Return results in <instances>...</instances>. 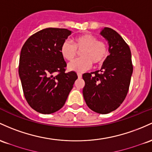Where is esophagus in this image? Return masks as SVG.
<instances>
[{"mask_svg": "<svg viewBox=\"0 0 152 152\" xmlns=\"http://www.w3.org/2000/svg\"><path fill=\"white\" fill-rule=\"evenodd\" d=\"M77 75H78V77H79V79H81V78L82 77V74H81V73H77Z\"/></svg>", "mask_w": 152, "mask_h": 152, "instance_id": "obj_1", "label": "esophagus"}]
</instances>
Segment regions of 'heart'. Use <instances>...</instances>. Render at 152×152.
<instances>
[{
    "label": "heart",
    "instance_id": "obj_1",
    "mask_svg": "<svg viewBox=\"0 0 152 152\" xmlns=\"http://www.w3.org/2000/svg\"><path fill=\"white\" fill-rule=\"evenodd\" d=\"M73 44L65 41L61 47L63 57L68 61H72L77 56V51L81 58L73 61L68 65V69L76 72H84L92 66L101 64L108 55L107 45L104 41L97 40L96 37L92 34H84L76 37L73 39Z\"/></svg>",
    "mask_w": 152,
    "mask_h": 152
}]
</instances>
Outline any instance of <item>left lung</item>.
<instances>
[{"label": "left lung", "instance_id": "left-lung-1", "mask_svg": "<svg viewBox=\"0 0 152 152\" xmlns=\"http://www.w3.org/2000/svg\"><path fill=\"white\" fill-rule=\"evenodd\" d=\"M100 34L108 41L110 55L99 71L83 74V96L91 110L107 114L119 107L126 99L133 64L129 46L117 31L104 27Z\"/></svg>", "mask_w": 152, "mask_h": 152}]
</instances>
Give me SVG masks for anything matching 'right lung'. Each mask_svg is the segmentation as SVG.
Segmentation results:
<instances>
[{
	"label": "right lung",
	"instance_id": "add662e5",
	"mask_svg": "<svg viewBox=\"0 0 152 152\" xmlns=\"http://www.w3.org/2000/svg\"><path fill=\"white\" fill-rule=\"evenodd\" d=\"M71 31L47 28L25 42L19 58V74L25 99L42 114H51L63 107L78 76L66 72L67 66L61 47Z\"/></svg>",
	"mask_w": 152,
	"mask_h": 152
}]
</instances>
